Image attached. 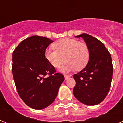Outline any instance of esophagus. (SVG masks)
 <instances>
[{
	"label": "esophagus",
	"instance_id": "34e87169",
	"mask_svg": "<svg viewBox=\"0 0 123 123\" xmlns=\"http://www.w3.org/2000/svg\"><path fill=\"white\" fill-rule=\"evenodd\" d=\"M64 77H65V80H67V79H68V78L70 77V75H64Z\"/></svg>",
	"mask_w": 123,
	"mask_h": 123
}]
</instances>
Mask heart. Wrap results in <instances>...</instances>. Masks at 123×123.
Returning a JSON list of instances; mask_svg holds the SVG:
<instances>
[{
	"label": "heart",
	"instance_id": "obj_1",
	"mask_svg": "<svg viewBox=\"0 0 123 123\" xmlns=\"http://www.w3.org/2000/svg\"><path fill=\"white\" fill-rule=\"evenodd\" d=\"M53 48L55 50L51 48L46 49L45 57L55 68L60 67L66 60L67 62L60 68L61 72H68L75 68L77 70H81L88 64L90 52L85 43L65 38L55 43Z\"/></svg>",
	"mask_w": 123,
	"mask_h": 123
}]
</instances>
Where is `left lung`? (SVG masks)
I'll use <instances>...</instances> for the list:
<instances>
[{
  "instance_id": "1",
  "label": "left lung",
  "mask_w": 123,
  "mask_h": 123,
  "mask_svg": "<svg viewBox=\"0 0 123 123\" xmlns=\"http://www.w3.org/2000/svg\"><path fill=\"white\" fill-rule=\"evenodd\" d=\"M75 37L84 39L90 57L86 67L73 76L76 82L73 94L83 104L97 105L103 101L110 89L113 74L111 56L104 44L96 37L86 33Z\"/></svg>"
}]
</instances>
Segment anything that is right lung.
<instances>
[{"mask_svg":"<svg viewBox=\"0 0 123 123\" xmlns=\"http://www.w3.org/2000/svg\"><path fill=\"white\" fill-rule=\"evenodd\" d=\"M53 42L35 35L19 43L12 53V74L16 89L31 108L43 109L57 96L64 76L57 73L45 57L46 48Z\"/></svg>","mask_w":123,"mask_h":123,"instance_id":"right-lung-1","label":"right lung"}]
</instances>
